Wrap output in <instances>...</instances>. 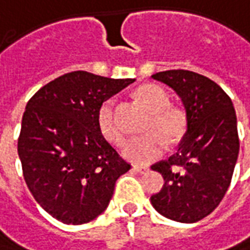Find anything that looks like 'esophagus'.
Masks as SVG:
<instances>
[{"label": "esophagus", "mask_w": 250, "mask_h": 250, "mask_svg": "<svg viewBox=\"0 0 250 250\" xmlns=\"http://www.w3.org/2000/svg\"><path fill=\"white\" fill-rule=\"evenodd\" d=\"M134 171H137L139 174H146L149 172V168L147 167H144V166H134Z\"/></svg>", "instance_id": "esophagus-1"}]
</instances>
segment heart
<instances>
[{
    "label": "heart",
    "mask_w": 250,
    "mask_h": 250,
    "mask_svg": "<svg viewBox=\"0 0 250 250\" xmlns=\"http://www.w3.org/2000/svg\"><path fill=\"white\" fill-rule=\"evenodd\" d=\"M135 97L147 111L152 113L147 130L142 137L127 139L122 149L125 159L135 164H149L159 159L167 147V141L174 142L182 137L185 131V115L181 109L169 106L167 91L157 84H144L135 91ZM97 125L104 138L112 144H120L123 139V130L115 116V100H105L97 113ZM165 135L163 136L162 134Z\"/></svg>",
    "instance_id": "1"
}]
</instances>
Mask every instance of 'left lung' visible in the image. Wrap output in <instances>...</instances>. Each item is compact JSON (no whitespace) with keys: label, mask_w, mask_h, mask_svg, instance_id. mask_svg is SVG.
<instances>
[{"label":"left lung","mask_w":250,"mask_h":250,"mask_svg":"<svg viewBox=\"0 0 250 250\" xmlns=\"http://www.w3.org/2000/svg\"><path fill=\"white\" fill-rule=\"evenodd\" d=\"M152 78L179 96L186 131L176 153L152 166L164 178V186L150 203L164 218L196 223L218 207L231 182L239 152L235 109L230 97L207 76L171 69Z\"/></svg>","instance_id":"obj_1"}]
</instances>
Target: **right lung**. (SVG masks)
<instances>
[{
	"label": "right lung",
	"instance_id": "obj_1",
	"mask_svg": "<svg viewBox=\"0 0 250 250\" xmlns=\"http://www.w3.org/2000/svg\"><path fill=\"white\" fill-rule=\"evenodd\" d=\"M135 79L74 71L27 103L18 153L24 181L50 216L83 225L109 205L115 183L130 169L97 125L100 105Z\"/></svg>",
	"mask_w": 250,
	"mask_h": 250
}]
</instances>
